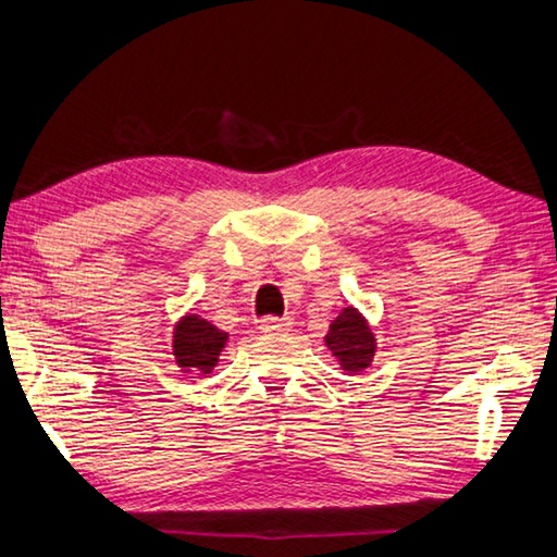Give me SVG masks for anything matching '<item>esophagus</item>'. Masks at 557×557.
<instances>
[{
    "mask_svg": "<svg viewBox=\"0 0 557 557\" xmlns=\"http://www.w3.org/2000/svg\"><path fill=\"white\" fill-rule=\"evenodd\" d=\"M289 326H292V321L289 319H275V317H268V319H262L260 321V331L262 333H282V331H289Z\"/></svg>",
    "mask_w": 557,
    "mask_h": 557,
    "instance_id": "esophagus-1",
    "label": "esophagus"
}]
</instances>
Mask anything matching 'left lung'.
<instances>
[{
    "label": "left lung",
    "mask_w": 557,
    "mask_h": 557,
    "mask_svg": "<svg viewBox=\"0 0 557 557\" xmlns=\"http://www.w3.org/2000/svg\"><path fill=\"white\" fill-rule=\"evenodd\" d=\"M323 343H326L333 360L338 362V368L346 375H356V372L368 370L372 360H375V331H372L366 313L352 305L343 307L338 317L331 321Z\"/></svg>",
    "instance_id": "8db88e82"
}]
</instances>
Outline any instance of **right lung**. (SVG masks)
Here are the masks:
<instances>
[{"label": "right lung", "mask_w": 557, "mask_h": 557, "mask_svg": "<svg viewBox=\"0 0 557 557\" xmlns=\"http://www.w3.org/2000/svg\"><path fill=\"white\" fill-rule=\"evenodd\" d=\"M226 343L228 333L201 319L199 313L187 311L173 323V358L185 375H211Z\"/></svg>", "instance_id": "obj_1"}]
</instances>
